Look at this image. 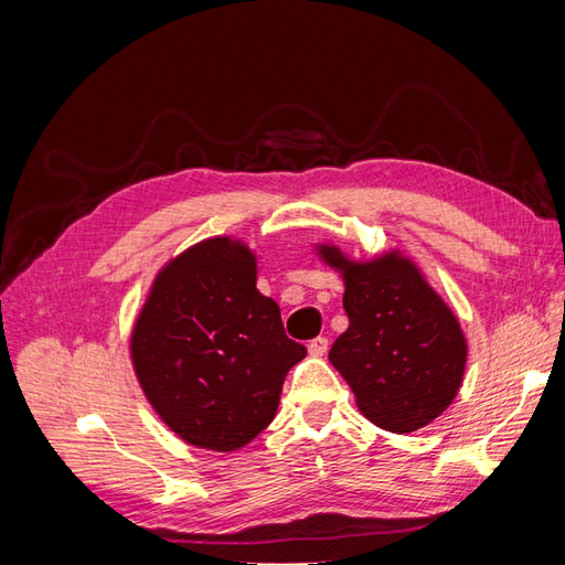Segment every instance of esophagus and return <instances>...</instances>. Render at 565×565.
Listing matches in <instances>:
<instances>
[{"label": "esophagus", "instance_id": "obj_1", "mask_svg": "<svg viewBox=\"0 0 565 565\" xmlns=\"http://www.w3.org/2000/svg\"><path fill=\"white\" fill-rule=\"evenodd\" d=\"M328 349H330V339L328 337H316V339L309 341V353L313 358L324 355V353H328Z\"/></svg>", "mask_w": 565, "mask_h": 565}]
</instances>
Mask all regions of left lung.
<instances>
[{
  "label": "left lung",
  "mask_w": 565,
  "mask_h": 565,
  "mask_svg": "<svg viewBox=\"0 0 565 565\" xmlns=\"http://www.w3.org/2000/svg\"><path fill=\"white\" fill-rule=\"evenodd\" d=\"M318 254L344 278L349 330L332 344L330 363L361 413L393 434L434 422L457 396L467 365V339L448 303L401 254L349 262L330 245Z\"/></svg>",
  "instance_id": "left-lung-1"
}]
</instances>
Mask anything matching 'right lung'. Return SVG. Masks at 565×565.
<instances>
[{"label":"right lung","instance_id":"right-lung-1","mask_svg":"<svg viewBox=\"0 0 565 565\" xmlns=\"http://www.w3.org/2000/svg\"><path fill=\"white\" fill-rule=\"evenodd\" d=\"M278 303L256 289L247 245L210 237L169 262L131 332V363L148 403L195 448L231 452L276 417L289 367Z\"/></svg>","mask_w":565,"mask_h":565}]
</instances>
